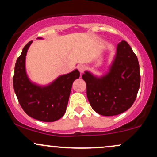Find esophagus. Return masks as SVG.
<instances>
[{
  "mask_svg": "<svg viewBox=\"0 0 157 157\" xmlns=\"http://www.w3.org/2000/svg\"><path fill=\"white\" fill-rule=\"evenodd\" d=\"M86 66L85 65H80V66H78V70L80 71V73H83L84 72V71L86 70Z\"/></svg>",
  "mask_w": 157,
  "mask_h": 157,
  "instance_id": "1",
  "label": "esophagus"
}]
</instances>
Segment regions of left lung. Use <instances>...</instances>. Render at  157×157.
I'll list each match as a JSON object with an SVG mask.
<instances>
[{"instance_id":"8db88e82","label":"left lung","mask_w":157,"mask_h":157,"mask_svg":"<svg viewBox=\"0 0 157 157\" xmlns=\"http://www.w3.org/2000/svg\"><path fill=\"white\" fill-rule=\"evenodd\" d=\"M87 97L97 113L116 116L129 109L135 102L140 85V66L137 56L126 41L117 47V53L109 71L97 78L86 71Z\"/></svg>"}]
</instances>
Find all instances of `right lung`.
Returning a JSON list of instances; mask_svg holds the SVG:
<instances>
[{"instance_id":"obj_1","label":"right lung","mask_w":157,"mask_h":157,"mask_svg":"<svg viewBox=\"0 0 157 157\" xmlns=\"http://www.w3.org/2000/svg\"><path fill=\"white\" fill-rule=\"evenodd\" d=\"M41 39V38H39ZM29 41L17 58L14 67L13 86L20 106L25 113L35 119L52 122L63 116L73 82L79 78L80 72L75 70L60 76L47 87H39L28 80L25 72V60Z\"/></svg>"}]
</instances>
